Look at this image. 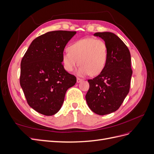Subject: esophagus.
<instances>
[{"label":"esophagus","mask_w":154,"mask_h":154,"mask_svg":"<svg viewBox=\"0 0 154 154\" xmlns=\"http://www.w3.org/2000/svg\"><path fill=\"white\" fill-rule=\"evenodd\" d=\"M82 80H83L82 79V78H77V79H76L77 83H80V82H81Z\"/></svg>","instance_id":"esophagus-1"}]
</instances>
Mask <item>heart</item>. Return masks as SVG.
I'll use <instances>...</instances> for the list:
<instances>
[{
    "label": "heart",
    "mask_w": 154,
    "mask_h": 154,
    "mask_svg": "<svg viewBox=\"0 0 154 154\" xmlns=\"http://www.w3.org/2000/svg\"><path fill=\"white\" fill-rule=\"evenodd\" d=\"M108 57L105 42L100 38H86L74 42L62 54L65 69L73 71L79 63L78 74L80 76L99 74L104 69Z\"/></svg>",
    "instance_id": "obj_1"
}]
</instances>
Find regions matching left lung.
I'll use <instances>...</instances> for the list:
<instances>
[{
	"label": "left lung",
	"mask_w": 154,
	"mask_h": 154,
	"mask_svg": "<svg viewBox=\"0 0 154 154\" xmlns=\"http://www.w3.org/2000/svg\"><path fill=\"white\" fill-rule=\"evenodd\" d=\"M94 35L105 41L108 57L102 72L88 80L90 87L85 98L92 112L103 116L117 110L128 94L132 74L131 57L127 46L112 32H98Z\"/></svg>",
	"instance_id": "obj_1"
}]
</instances>
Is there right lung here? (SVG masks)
Returning a JSON list of instances; mask_svg holds the SVG:
<instances>
[{"label":"right lung","instance_id":"add662e5","mask_svg":"<svg viewBox=\"0 0 154 154\" xmlns=\"http://www.w3.org/2000/svg\"><path fill=\"white\" fill-rule=\"evenodd\" d=\"M76 31H54L36 38L20 63V84L28 105L45 116L61 109L69 88L76 78L65 70L62 54Z\"/></svg>","mask_w":154,"mask_h":154}]
</instances>
